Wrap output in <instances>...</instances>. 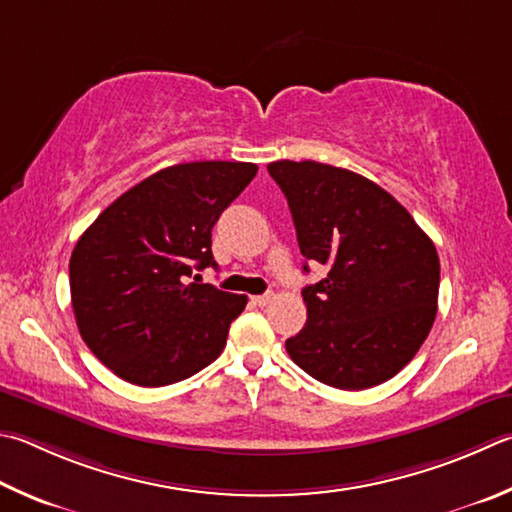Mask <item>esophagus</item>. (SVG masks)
<instances>
[{
    "instance_id": "obj_1",
    "label": "esophagus",
    "mask_w": 512,
    "mask_h": 512,
    "mask_svg": "<svg viewBox=\"0 0 512 512\" xmlns=\"http://www.w3.org/2000/svg\"><path fill=\"white\" fill-rule=\"evenodd\" d=\"M271 300H273V293H264V295H255V297H253V302H255L257 306H266Z\"/></svg>"
}]
</instances>
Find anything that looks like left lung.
Listing matches in <instances>:
<instances>
[{
    "label": "left lung",
    "instance_id": "1",
    "mask_svg": "<svg viewBox=\"0 0 512 512\" xmlns=\"http://www.w3.org/2000/svg\"><path fill=\"white\" fill-rule=\"evenodd\" d=\"M268 174L291 208L300 253L329 268L302 288L306 324L286 340L288 356L338 389L385 383L416 356L436 318L441 266L432 239L356 172L275 161Z\"/></svg>",
    "mask_w": 512,
    "mask_h": 512
}]
</instances>
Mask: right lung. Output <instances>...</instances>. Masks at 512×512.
I'll list each match as a JSON object with an SVG mask.
<instances>
[{
  "instance_id": "add662e5",
  "label": "right lung",
  "mask_w": 512,
  "mask_h": 512,
  "mask_svg": "<svg viewBox=\"0 0 512 512\" xmlns=\"http://www.w3.org/2000/svg\"><path fill=\"white\" fill-rule=\"evenodd\" d=\"M255 174V163L237 161L165 167L82 232L69 262L73 313L82 340L118 378L172 385L224 351L246 295L188 277L217 268L212 226Z\"/></svg>"
}]
</instances>
